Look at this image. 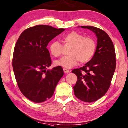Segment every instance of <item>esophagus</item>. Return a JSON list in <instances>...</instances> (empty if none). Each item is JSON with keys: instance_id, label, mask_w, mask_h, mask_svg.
I'll return each instance as SVG.
<instances>
[{"instance_id": "esophagus-1", "label": "esophagus", "mask_w": 128, "mask_h": 128, "mask_svg": "<svg viewBox=\"0 0 128 128\" xmlns=\"http://www.w3.org/2000/svg\"><path fill=\"white\" fill-rule=\"evenodd\" d=\"M63 70H64V73H66V74H68V73L70 72V70H67V69H66V68H64Z\"/></svg>"}]
</instances>
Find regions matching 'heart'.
<instances>
[{
  "mask_svg": "<svg viewBox=\"0 0 128 128\" xmlns=\"http://www.w3.org/2000/svg\"><path fill=\"white\" fill-rule=\"evenodd\" d=\"M66 47L68 50V56L62 57L54 62L56 66L66 68H71L79 62L84 64L90 62L96 51V42L92 38H85L77 32H70L63 38ZM63 46L59 42L54 41L50 46V51L52 56L57 58L62 54Z\"/></svg>",
  "mask_w": 128,
  "mask_h": 128,
  "instance_id": "obj_1",
  "label": "heart"
}]
</instances>
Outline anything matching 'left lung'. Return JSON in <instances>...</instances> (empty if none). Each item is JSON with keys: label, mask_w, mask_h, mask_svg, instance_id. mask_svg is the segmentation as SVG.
I'll use <instances>...</instances> for the list:
<instances>
[{"label": "left lung", "mask_w": 128, "mask_h": 128, "mask_svg": "<svg viewBox=\"0 0 128 128\" xmlns=\"http://www.w3.org/2000/svg\"><path fill=\"white\" fill-rule=\"evenodd\" d=\"M96 34L97 46L94 56L83 67L72 73L78 77L74 95L86 102H94L104 96L110 88L116 66L114 46L104 31L93 26H82Z\"/></svg>", "instance_id": "1"}]
</instances>
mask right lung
<instances>
[{"mask_svg": "<svg viewBox=\"0 0 128 128\" xmlns=\"http://www.w3.org/2000/svg\"><path fill=\"white\" fill-rule=\"evenodd\" d=\"M64 31L50 26H36L22 32L16 43L12 58L16 80L24 96L34 102L51 98L63 76L62 66L47 70L52 60L46 46Z\"/></svg>", "mask_w": 128, "mask_h": 128, "instance_id": "obj_1", "label": "right lung"}]
</instances>
